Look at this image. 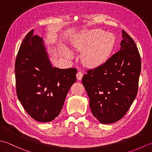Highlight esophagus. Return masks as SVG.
Instances as JSON below:
<instances>
[{
    "label": "esophagus",
    "instance_id": "34e87169",
    "mask_svg": "<svg viewBox=\"0 0 152 152\" xmlns=\"http://www.w3.org/2000/svg\"><path fill=\"white\" fill-rule=\"evenodd\" d=\"M83 76V73L81 72H79L77 74V79L78 80H81Z\"/></svg>",
    "mask_w": 152,
    "mask_h": 152
}]
</instances>
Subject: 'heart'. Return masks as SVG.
<instances>
[{
    "label": "heart",
    "instance_id": "b5f03b06",
    "mask_svg": "<svg viewBox=\"0 0 152 152\" xmlns=\"http://www.w3.org/2000/svg\"><path fill=\"white\" fill-rule=\"evenodd\" d=\"M114 46V39L109 33H104L102 31L96 30L90 36L87 48H90L84 54L85 63L90 66H99L104 63L110 56ZM67 57L72 54L66 51Z\"/></svg>",
    "mask_w": 152,
    "mask_h": 152
}]
</instances>
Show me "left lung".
<instances>
[{"mask_svg":"<svg viewBox=\"0 0 152 152\" xmlns=\"http://www.w3.org/2000/svg\"><path fill=\"white\" fill-rule=\"evenodd\" d=\"M120 50L101 66L90 69L82 83L92 113L100 123H115L124 117L137 95L141 59L134 41L122 30Z\"/></svg>","mask_w":152,"mask_h":152,"instance_id":"obj_1","label":"left lung"}]
</instances>
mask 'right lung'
<instances>
[{
  "label": "right lung",
  "instance_id": "add662e5",
  "mask_svg": "<svg viewBox=\"0 0 152 152\" xmlns=\"http://www.w3.org/2000/svg\"><path fill=\"white\" fill-rule=\"evenodd\" d=\"M77 72L75 68L52 67L43 39L31 31L21 42L15 63L16 93L25 110L37 121L54 120L76 81Z\"/></svg>",
  "mask_w": 152,
  "mask_h": 152
}]
</instances>
